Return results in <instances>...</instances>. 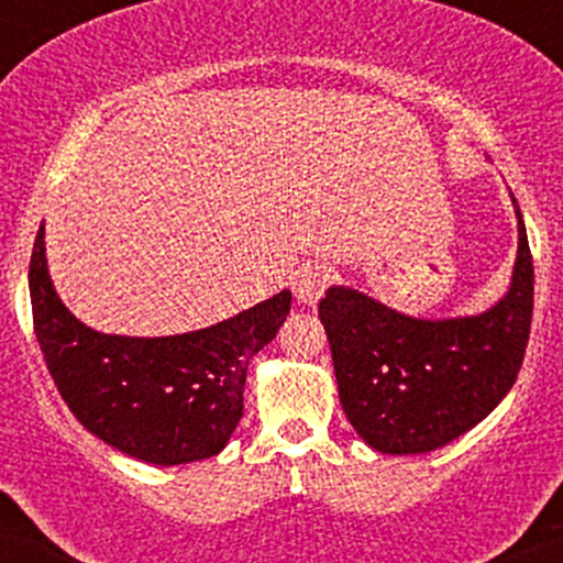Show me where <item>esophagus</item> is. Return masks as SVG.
I'll return each mask as SVG.
<instances>
[{"label": "esophagus", "mask_w": 563, "mask_h": 563, "mask_svg": "<svg viewBox=\"0 0 563 563\" xmlns=\"http://www.w3.org/2000/svg\"><path fill=\"white\" fill-rule=\"evenodd\" d=\"M331 283V269L325 264H305L299 272H296L294 280V294L301 305L314 307L320 301V296L325 294Z\"/></svg>", "instance_id": "esophagus-1"}]
</instances>
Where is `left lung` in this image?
<instances>
[{
	"instance_id": "1",
	"label": "left lung",
	"mask_w": 563,
	"mask_h": 563,
	"mask_svg": "<svg viewBox=\"0 0 563 563\" xmlns=\"http://www.w3.org/2000/svg\"><path fill=\"white\" fill-rule=\"evenodd\" d=\"M518 251L508 291L489 310L413 318L350 286H331L318 314L329 333L339 400L382 454H428L497 409L532 329L534 267L516 197Z\"/></svg>"
}]
</instances>
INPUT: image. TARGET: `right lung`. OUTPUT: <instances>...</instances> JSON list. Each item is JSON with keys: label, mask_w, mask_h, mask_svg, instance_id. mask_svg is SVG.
Wrapping results in <instances>:
<instances>
[{"label": "right lung", "mask_w": 563, "mask_h": 563, "mask_svg": "<svg viewBox=\"0 0 563 563\" xmlns=\"http://www.w3.org/2000/svg\"><path fill=\"white\" fill-rule=\"evenodd\" d=\"M36 342L60 398L92 435L150 465L216 456L243 417L251 357L277 336L291 291L173 336L101 333L71 314L51 280L45 224L29 267Z\"/></svg>", "instance_id": "right-lung-1"}]
</instances>
